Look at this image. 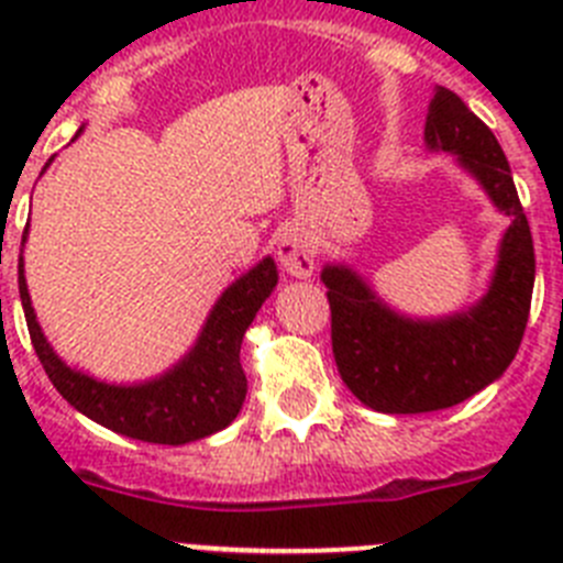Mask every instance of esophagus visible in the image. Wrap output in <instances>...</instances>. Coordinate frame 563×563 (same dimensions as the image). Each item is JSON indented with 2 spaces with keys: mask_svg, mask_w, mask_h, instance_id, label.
I'll use <instances>...</instances> for the list:
<instances>
[{
  "mask_svg": "<svg viewBox=\"0 0 563 563\" xmlns=\"http://www.w3.org/2000/svg\"><path fill=\"white\" fill-rule=\"evenodd\" d=\"M278 262L290 276L307 278L316 267V251L312 242L301 231H287L278 239Z\"/></svg>",
  "mask_w": 563,
  "mask_h": 563,
  "instance_id": "34e87169",
  "label": "esophagus"
}]
</instances>
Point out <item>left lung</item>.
<instances>
[{"mask_svg":"<svg viewBox=\"0 0 563 563\" xmlns=\"http://www.w3.org/2000/svg\"><path fill=\"white\" fill-rule=\"evenodd\" d=\"M426 143L451 152L510 220L490 290L476 307L437 321L397 316L357 273L327 265L321 282L332 312V355L352 395L383 415L451 409L494 383L519 352L536 282L525 208L494 132L451 89L437 87Z\"/></svg>","mask_w":563,"mask_h":563,"instance_id":"left-lung-1","label":"left lung"}]
</instances>
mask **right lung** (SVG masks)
Listing matches in <instances>:
<instances>
[{
  "label": "right lung",
  "instance_id": "add662e5",
  "mask_svg": "<svg viewBox=\"0 0 563 563\" xmlns=\"http://www.w3.org/2000/svg\"><path fill=\"white\" fill-rule=\"evenodd\" d=\"M24 239H27V228L22 233V245ZM276 282L278 273L273 258H262L253 271L236 278L222 292L194 350L174 369H168L157 380L137 383V386H112V383L92 380L89 375L69 369L67 363L49 350L36 312L30 307L27 282L19 265V296H22L30 341L58 395L89 420L101 422L103 429H112L132 440L161 442V445L202 440L236 420L247 395L245 372L239 363L242 338Z\"/></svg>",
  "mask_w": 563,
  "mask_h": 563
}]
</instances>
